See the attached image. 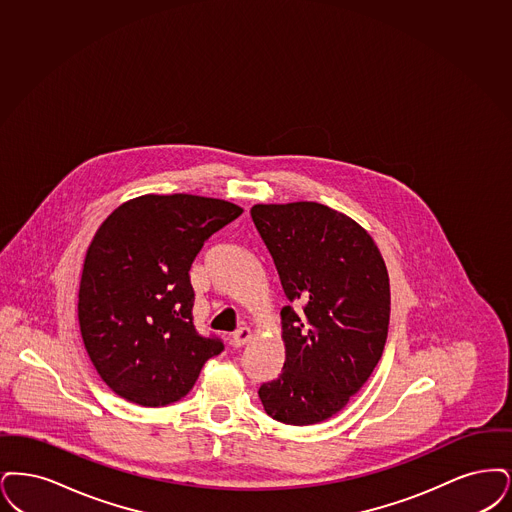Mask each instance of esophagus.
Segmentation results:
<instances>
[{
    "mask_svg": "<svg viewBox=\"0 0 512 512\" xmlns=\"http://www.w3.org/2000/svg\"><path fill=\"white\" fill-rule=\"evenodd\" d=\"M248 338H250V331L246 327H241V329H237L235 333L231 334V346L241 348L248 342Z\"/></svg>",
    "mask_w": 512,
    "mask_h": 512,
    "instance_id": "34e87169",
    "label": "esophagus"
}]
</instances>
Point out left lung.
I'll list each match as a JSON object with an SVG mask.
<instances>
[{
	"instance_id": "1",
	"label": "left lung",
	"mask_w": 512,
	"mask_h": 512,
	"mask_svg": "<svg viewBox=\"0 0 512 512\" xmlns=\"http://www.w3.org/2000/svg\"><path fill=\"white\" fill-rule=\"evenodd\" d=\"M289 306L281 310L285 363L258 396L294 426L336 415L371 377L390 321V285L371 235L319 202L250 210Z\"/></svg>"
}]
</instances>
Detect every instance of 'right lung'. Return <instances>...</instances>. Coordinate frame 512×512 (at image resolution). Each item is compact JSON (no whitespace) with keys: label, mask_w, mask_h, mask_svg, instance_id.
I'll use <instances>...</instances> for the list:
<instances>
[{"label":"right lung","mask_w":512,"mask_h":512,"mask_svg":"<svg viewBox=\"0 0 512 512\" xmlns=\"http://www.w3.org/2000/svg\"><path fill=\"white\" fill-rule=\"evenodd\" d=\"M243 208L197 195H145L116 208L86 254L78 319L97 373L143 407L181 400L223 350L195 329L189 269Z\"/></svg>","instance_id":"1"}]
</instances>
